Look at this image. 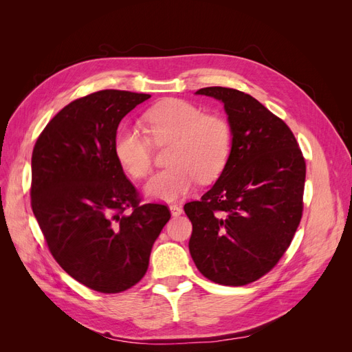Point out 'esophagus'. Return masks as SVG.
Here are the masks:
<instances>
[{
  "label": "esophagus",
  "instance_id": "esophagus-1",
  "mask_svg": "<svg viewBox=\"0 0 352 352\" xmlns=\"http://www.w3.org/2000/svg\"><path fill=\"white\" fill-rule=\"evenodd\" d=\"M168 208H170V212H172V216H175V217H176V216H180V214H182V212H184L182 207L177 206V204H172Z\"/></svg>",
  "mask_w": 352,
  "mask_h": 352
}]
</instances>
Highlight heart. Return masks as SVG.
I'll use <instances>...</instances> for the list:
<instances>
[{"label": "heart", "instance_id": "heart-1", "mask_svg": "<svg viewBox=\"0 0 352 352\" xmlns=\"http://www.w3.org/2000/svg\"><path fill=\"white\" fill-rule=\"evenodd\" d=\"M145 122L155 144H173L168 154L172 167L148 180L145 195L173 201L186 195L197 177L210 182L223 172L230 154V129L220 117L204 116L184 100H166L146 111ZM114 154L132 177L142 179L150 173L151 142L138 127H123L117 133Z\"/></svg>", "mask_w": 352, "mask_h": 352}]
</instances>
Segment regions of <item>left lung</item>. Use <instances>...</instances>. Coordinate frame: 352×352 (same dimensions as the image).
<instances>
[{"label": "left lung", "mask_w": 352, "mask_h": 352, "mask_svg": "<svg viewBox=\"0 0 352 352\" xmlns=\"http://www.w3.org/2000/svg\"><path fill=\"white\" fill-rule=\"evenodd\" d=\"M228 114V163L208 192L184 210L192 223L189 252L207 279L242 286L280 260L302 216L305 162L283 120L251 95L223 87L195 92Z\"/></svg>", "instance_id": "left-lung-1"}]
</instances>
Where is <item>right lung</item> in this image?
<instances>
[{
  "label": "right lung",
  "mask_w": 352,
  "mask_h": 352,
  "mask_svg": "<svg viewBox=\"0 0 352 352\" xmlns=\"http://www.w3.org/2000/svg\"><path fill=\"white\" fill-rule=\"evenodd\" d=\"M150 97L104 89L74 100L47 124L32 154V210L52 257L102 294L144 278L170 219L166 206L140 204L114 154L119 123Z\"/></svg>",
  "instance_id": "1"
}]
</instances>
